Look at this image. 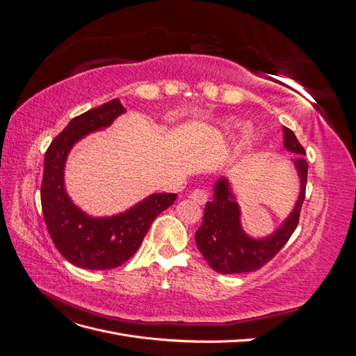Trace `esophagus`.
Returning <instances> with one entry per match:
<instances>
[{"mask_svg": "<svg viewBox=\"0 0 356 356\" xmlns=\"http://www.w3.org/2000/svg\"><path fill=\"white\" fill-rule=\"evenodd\" d=\"M190 199H191L193 202L199 203V204H204V203H207V202L209 200V193H208L207 190H204V188H196V190L191 191Z\"/></svg>", "mask_w": 356, "mask_h": 356, "instance_id": "34e87169", "label": "esophagus"}]
</instances>
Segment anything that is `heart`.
I'll return each mask as SVG.
<instances>
[{"label": "heart", "instance_id": "heart-1", "mask_svg": "<svg viewBox=\"0 0 356 356\" xmlns=\"http://www.w3.org/2000/svg\"><path fill=\"white\" fill-rule=\"evenodd\" d=\"M251 134H252V129H251L250 126H245V127L242 129V138H243V141H248V139L251 138Z\"/></svg>", "mask_w": 356, "mask_h": 356}]
</instances>
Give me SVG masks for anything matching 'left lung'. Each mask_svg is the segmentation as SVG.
Here are the masks:
<instances>
[{"mask_svg": "<svg viewBox=\"0 0 356 356\" xmlns=\"http://www.w3.org/2000/svg\"><path fill=\"white\" fill-rule=\"evenodd\" d=\"M284 144L291 153L306 154L294 132L284 127ZM301 181L300 197L294 211L275 234L257 241L246 236L241 227L239 208L224 178L215 184L213 199L207 203L203 222L196 232V245L204 260L215 272L222 275L255 272L282 250L298 225L300 212L306 197L307 161L303 156L294 160Z\"/></svg>", "mask_w": 356, "mask_h": 356, "instance_id": "1", "label": "left lung"}]
</instances>
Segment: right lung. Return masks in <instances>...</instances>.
Returning <instances> with one entry per match:
<instances>
[{"label":"right lung","instance_id":"add662e5","mask_svg":"<svg viewBox=\"0 0 356 356\" xmlns=\"http://www.w3.org/2000/svg\"><path fill=\"white\" fill-rule=\"evenodd\" d=\"M124 111L120 101L111 99L74 117L44 156L41 208L49 234L71 264L88 270H108L126 263L141 246L157 215L177 200L174 193H157L110 218H90L70 200L63 188V166L70 149L83 136L110 126Z\"/></svg>","mask_w":356,"mask_h":356}]
</instances>
